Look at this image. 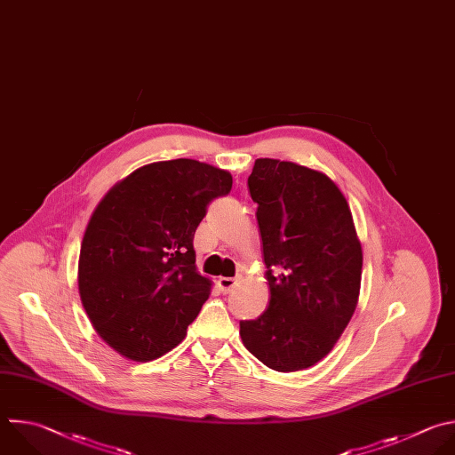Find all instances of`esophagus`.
<instances>
[{"instance_id":"esophagus-1","label":"esophagus","mask_w":455,"mask_h":455,"mask_svg":"<svg viewBox=\"0 0 455 455\" xmlns=\"http://www.w3.org/2000/svg\"><path fill=\"white\" fill-rule=\"evenodd\" d=\"M218 285L227 294V292H230L237 285V280L232 278V276H221V278H218Z\"/></svg>"}]
</instances>
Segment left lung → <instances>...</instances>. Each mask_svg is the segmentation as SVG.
Instances as JSON below:
<instances>
[{
  "mask_svg": "<svg viewBox=\"0 0 455 455\" xmlns=\"http://www.w3.org/2000/svg\"><path fill=\"white\" fill-rule=\"evenodd\" d=\"M269 285V306L241 322L243 345L276 371L315 366L357 307L363 248L339 188L322 172L257 159L248 177Z\"/></svg>",
  "mask_w": 455,
  "mask_h": 455,
  "instance_id": "8db88e82",
  "label": "left lung"
}]
</instances>
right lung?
Returning a JSON list of instances; mask_svg holds the SVG:
<instances>
[{"instance_id":"1","label":"right lung","mask_w":455,"mask_h":455,"mask_svg":"<svg viewBox=\"0 0 455 455\" xmlns=\"http://www.w3.org/2000/svg\"><path fill=\"white\" fill-rule=\"evenodd\" d=\"M232 175L193 159L146 164L94 209L80 248L84 309L117 354L148 363L173 350L211 294L196 269L195 232Z\"/></svg>"}]
</instances>
